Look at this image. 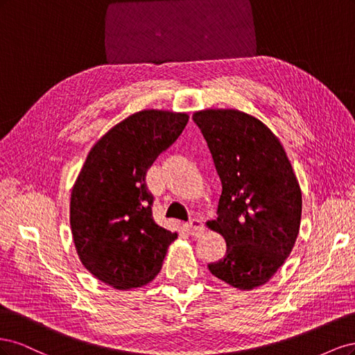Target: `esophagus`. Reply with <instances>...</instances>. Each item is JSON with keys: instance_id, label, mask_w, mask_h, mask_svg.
<instances>
[{"instance_id": "obj_1", "label": "esophagus", "mask_w": 355, "mask_h": 355, "mask_svg": "<svg viewBox=\"0 0 355 355\" xmlns=\"http://www.w3.org/2000/svg\"><path fill=\"white\" fill-rule=\"evenodd\" d=\"M188 231L191 235L194 237H200V235L204 232V223L201 218H194L188 222Z\"/></svg>"}]
</instances>
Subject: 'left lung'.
Masks as SVG:
<instances>
[{
  "instance_id": "obj_1",
  "label": "left lung",
  "mask_w": 355,
  "mask_h": 355,
  "mask_svg": "<svg viewBox=\"0 0 355 355\" xmlns=\"http://www.w3.org/2000/svg\"><path fill=\"white\" fill-rule=\"evenodd\" d=\"M222 184L218 218L207 227L227 241L210 272L239 290L270 282L296 243L302 192L284 148L270 128L239 110L192 114Z\"/></svg>"
}]
</instances>
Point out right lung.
I'll use <instances>...</instances> for the list:
<instances>
[{
  "label": "right lung",
  "instance_id": "add662e5",
  "mask_svg": "<svg viewBox=\"0 0 355 355\" xmlns=\"http://www.w3.org/2000/svg\"><path fill=\"white\" fill-rule=\"evenodd\" d=\"M188 114L144 110L115 124L93 145L71 192L69 220L81 263L118 290L142 287L163 266L178 239L155 223L148 168L173 144Z\"/></svg>",
  "mask_w": 355,
  "mask_h": 355
}]
</instances>
